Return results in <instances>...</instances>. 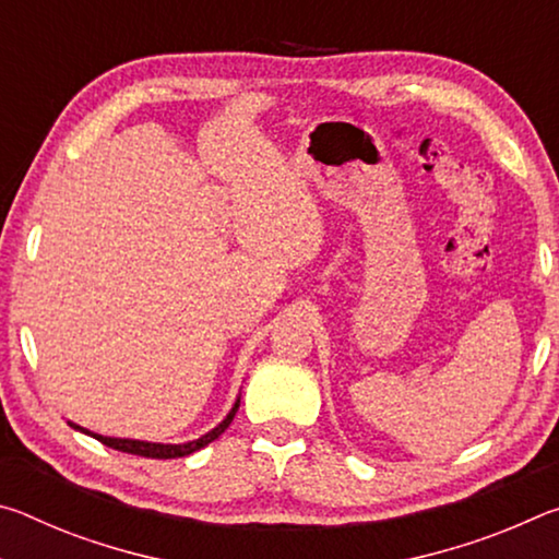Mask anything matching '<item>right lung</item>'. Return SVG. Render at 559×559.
Wrapping results in <instances>:
<instances>
[{
	"label": "right lung",
	"mask_w": 559,
	"mask_h": 559,
	"mask_svg": "<svg viewBox=\"0 0 559 559\" xmlns=\"http://www.w3.org/2000/svg\"><path fill=\"white\" fill-rule=\"evenodd\" d=\"M239 409V400L234 402L231 412L224 416L222 424H216L212 431H206L204 437H200L197 441H187V443H153V441H138V439H116V437H100V433H93L88 429L79 427V424L69 421L73 429H79L83 433H88V437L98 439L100 443H106V447L122 451V453H135V456H145V459H179V456H189V453L204 449L206 443H212L214 439H219L222 433L229 429V424L234 421V414Z\"/></svg>",
	"instance_id": "1"
}]
</instances>
